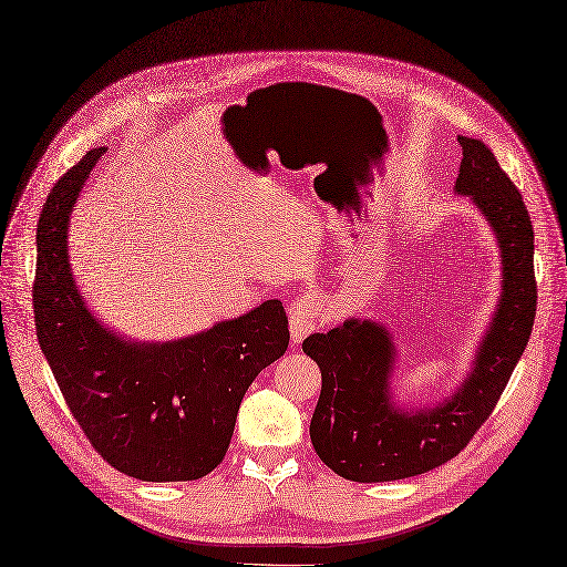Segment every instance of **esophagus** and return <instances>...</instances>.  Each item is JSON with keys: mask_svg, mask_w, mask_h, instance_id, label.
<instances>
[{"mask_svg": "<svg viewBox=\"0 0 567 567\" xmlns=\"http://www.w3.org/2000/svg\"><path fill=\"white\" fill-rule=\"evenodd\" d=\"M323 302L317 296H298L288 307V328L290 338L296 344H300L309 333L321 326Z\"/></svg>", "mask_w": 567, "mask_h": 567, "instance_id": "obj_1", "label": "esophagus"}]
</instances>
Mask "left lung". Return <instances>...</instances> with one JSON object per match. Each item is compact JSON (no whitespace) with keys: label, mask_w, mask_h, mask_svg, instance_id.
<instances>
[{"label":"left lung","mask_w":567,"mask_h":567,"mask_svg":"<svg viewBox=\"0 0 567 567\" xmlns=\"http://www.w3.org/2000/svg\"><path fill=\"white\" fill-rule=\"evenodd\" d=\"M457 141L462 164L455 189L472 194L502 250L499 309L478 349L474 373L460 392L415 415L396 413L389 401L394 349L382 326L344 321L302 342L305 354L321 368V396L309 424L311 445L321 462L347 481L410 478L460 455L493 415L533 333L537 281L528 208L491 150L464 135Z\"/></svg>","instance_id":"left-lung-1"}]
</instances>
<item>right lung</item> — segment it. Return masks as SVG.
I'll use <instances>...</instances> for the list:
<instances>
[{
	"instance_id": "right-lung-1",
	"label": "right lung",
	"mask_w": 567,
	"mask_h": 567,
	"mask_svg": "<svg viewBox=\"0 0 567 567\" xmlns=\"http://www.w3.org/2000/svg\"><path fill=\"white\" fill-rule=\"evenodd\" d=\"M105 147L86 152L49 192L37 223L32 309L37 340L84 436L116 472L138 481H197L223 462L241 399L284 357L281 300L206 333L131 344L84 307L68 262V218Z\"/></svg>"
}]
</instances>
